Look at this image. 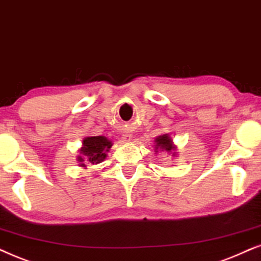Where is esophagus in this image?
Segmentation results:
<instances>
[{"instance_id": "esophagus-1", "label": "esophagus", "mask_w": 261, "mask_h": 261, "mask_svg": "<svg viewBox=\"0 0 261 261\" xmlns=\"http://www.w3.org/2000/svg\"><path fill=\"white\" fill-rule=\"evenodd\" d=\"M131 137H133V136H131V135H123V140L126 141V142L130 141Z\"/></svg>"}]
</instances>
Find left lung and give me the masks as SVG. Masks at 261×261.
Segmentation results:
<instances>
[{
	"label": "left lung",
	"mask_w": 261,
	"mask_h": 261,
	"mask_svg": "<svg viewBox=\"0 0 261 261\" xmlns=\"http://www.w3.org/2000/svg\"><path fill=\"white\" fill-rule=\"evenodd\" d=\"M175 149L176 147L173 144L172 138L169 137L168 134L161 135V136L155 138V150L158 152L159 150H165L169 154H173V156H175Z\"/></svg>",
	"instance_id": "1"
}]
</instances>
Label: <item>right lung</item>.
Listing matches in <instances>:
<instances>
[{
	"mask_svg": "<svg viewBox=\"0 0 261 261\" xmlns=\"http://www.w3.org/2000/svg\"><path fill=\"white\" fill-rule=\"evenodd\" d=\"M112 147V142L107 140L105 136H92L86 137L82 141V148L80 149L77 161L80 166L86 167V163L98 165L106 159V152Z\"/></svg>",
	"mask_w": 261,
	"mask_h": 261,
	"instance_id": "obj_1",
	"label": "right lung"
}]
</instances>
